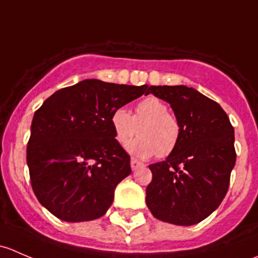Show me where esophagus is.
Returning <instances> with one entry per match:
<instances>
[{
  "mask_svg": "<svg viewBox=\"0 0 258 258\" xmlns=\"http://www.w3.org/2000/svg\"><path fill=\"white\" fill-rule=\"evenodd\" d=\"M141 166H144V163L140 162V161L136 160V158H132V160H131V168H132V171H136L137 168L141 167Z\"/></svg>",
  "mask_w": 258,
  "mask_h": 258,
  "instance_id": "esophagus-1",
  "label": "esophagus"
}]
</instances>
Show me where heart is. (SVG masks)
<instances>
[{"mask_svg":"<svg viewBox=\"0 0 258 258\" xmlns=\"http://www.w3.org/2000/svg\"><path fill=\"white\" fill-rule=\"evenodd\" d=\"M110 122L114 140L122 146L137 134L140 127L139 139L127 145V151L140 158L171 155L181 136L177 119L171 116L165 102L153 96L137 103L134 116L127 108L117 107L111 113Z\"/></svg>","mask_w":258,"mask_h":258,"instance_id":"b5f03b06","label":"heart"}]
</instances>
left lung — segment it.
I'll use <instances>...</instances> for the list:
<instances>
[{
    "instance_id": "1",
    "label": "left lung",
    "mask_w": 258,
    "mask_h": 258,
    "mask_svg": "<svg viewBox=\"0 0 258 258\" xmlns=\"http://www.w3.org/2000/svg\"><path fill=\"white\" fill-rule=\"evenodd\" d=\"M170 103L181 127L177 147L150 165L146 204L157 220L192 226L209 217L227 194L236 163L235 131L220 105L187 86H151Z\"/></svg>"
}]
</instances>
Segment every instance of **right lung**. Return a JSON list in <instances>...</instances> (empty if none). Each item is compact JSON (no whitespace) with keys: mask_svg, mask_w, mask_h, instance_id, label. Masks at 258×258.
<instances>
[{"mask_svg":"<svg viewBox=\"0 0 258 258\" xmlns=\"http://www.w3.org/2000/svg\"><path fill=\"white\" fill-rule=\"evenodd\" d=\"M147 87L83 80L56 91L36 111L27 166L36 197L52 215L82 222L107 212L116 186L131 173L111 113L148 95Z\"/></svg>","mask_w":258,"mask_h":258,"instance_id":"add662e5","label":"right lung"}]
</instances>
